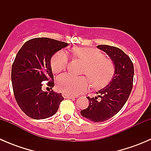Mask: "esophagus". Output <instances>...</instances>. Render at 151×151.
<instances>
[{
  "mask_svg": "<svg viewBox=\"0 0 151 151\" xmlns=\"http://www.w3.org/2000/svg\"><path fill=\"white\" fill-rule=\"evenodd\" d=\"M63 96L66 99H74L76 98V96L72 95H69V94H66V93H63Z\"/></svg>",
  "mask_w": 151,
  "mask_h": 151,
  "instance_id": "34e87169",
  "label": "esophagus"
}]
</instances>
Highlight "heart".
Returning a JSON list of instances; mask_svg holds the SVG:
<instances>
[{
    "instance_id": "heart-1",
    "label": "heart",
    "mask_w": 151,
    "mask_h": 151,
    "mask_svg": "<svg viewBox=\"0 0 151 151\" xmlns=\"http://www.w3.org/2000/svg\"><path fill=\"white\" fill-rule=\"evenodd\" d=\"M74 58L85 64L83 74L85 77H74L68 74L59 76L56 80L57 87L60 91L69 95H77L88 89L90 82L95 88H101L107 85L112 78L115 66L111 60L104 58L101 52L88 47H74L71 50ZM68 56L63 51H59L52 56L50 61L52 71L55 74L66 68Z\"/></svg>"
}]
</instances>
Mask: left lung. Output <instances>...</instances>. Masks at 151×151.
Here are the masks:
<instances>
[{"instance_id": "left-lung-1", "label": "left lung", "mask_w": 151, "mask_h": 151, "mask_svg": "<svg viewBox=\"0 0 151 151\" xmlns=\"http://www.w3.org/2000/svg\"><path fill=\"white\" fill-rule=\"evenodd\" d=\"M115 65V72L110 83L96 93L93 98L88 96L89 105L80 112L81 115L93 122H104L116 115L129 99L133 87L134 65L130 58L118 47L98 45Z\"/></svg>"}]
</instances>
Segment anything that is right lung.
<instances>
[{
	"instance_id": "obj_1",
	"label": "right lung",
	"mask_w": 151,
	"mask_h": 151,
	"mask_svg": "<svg viewBox=\"0 0 151 151\" xmlns=\"http://www.w3.org/2000/svg\"><path fill=\"white\" fill-rule=\"evenodd\" d=\"M68 44L50 38H35L25 42L17 54L12 67L15 99L20 109L33 119H45L56 113L64 99L61 93L42 89L43 82L53 88L50 60Z\"/></svg>"
}]
</instances>
